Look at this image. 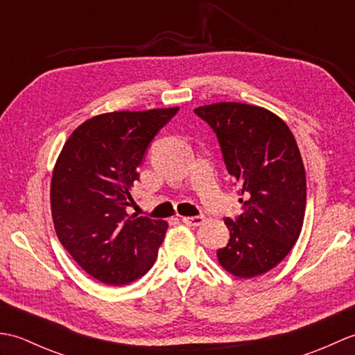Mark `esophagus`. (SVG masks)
Instances as JSON below:
<instances>
[{
    "mask_svg": "<svg viewBox=\"0 0 355 355\" xmlns=\"http://www.w3.org/2000/svg\"><path fill=\"white\" fill-rule=\"evenodd\" d=\"M182 221H183L186 225H192V227H198V225H201L202 223H205V216H202V215H198V216H183Z\"/></svg>",
    "mask_w": 355,
    "mask_h": 355,
    "instance_id": "esophagus-1",
    "label": "esophagus"
}]
</instances>
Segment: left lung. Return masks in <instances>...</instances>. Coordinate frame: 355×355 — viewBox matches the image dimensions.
<instances>
[{"label":"left lung","instance_id":"1","mask_svg":"<svg viewBox=\"0 0 355 355\" xmlns=\"http://www.w3.org/2000/svg\"><path fill=\"white\" fill-rule=\"evenodd\" d=\"M195 114L216 132L243 197V212L224 221L230 239L218 262L236 277L267 273L290 253L304 224L306 178L296 139L281 117L256 105L220 102Z\"/></svg>","mask_w":355,"mask_h":355}]
</instances>
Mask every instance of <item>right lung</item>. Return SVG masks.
I'll list each match as a JSON object with an SVG mask.
<instances>
[{"label":"right lung","mask_w":355,"mask_h":355,"mask_svg":"<svg viewBox=\"0 0 355 355\" xmlns=\"http://www.w3.org/2000/svg\"><path fill=\"white\" fill-rule=\"evenodd\" d=\"M178 107L112 111L71 132L53 169L50 206L56 235L97 281L125 285L154 266L168 223L128 215L139 166Z\"/></svg>","instance_id":"1"}]
</instances>
